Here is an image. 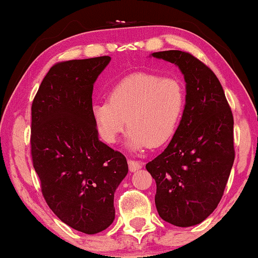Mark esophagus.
<instances>
[{
    "label": "esophagus",
    "mask_w": 258,
    "mask_h": 258,
    "mask_svg": "<svg viewBox=\"0 0 258 258\" xmlns=\"http://www.w3.org/2000/svg\"><path fill=\"white\" fill-rule=\"evenodd\" d=\"M128 165H129V169L132 172H135L137 170H140L141 168H142L143 163L142 162H139V161H134V160H128Z\"/></svg>",
    "instance_id": "esophagus-1"
}]
</instances>
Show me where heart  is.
Segmentation results:
<instances>
[{
	"label": "heart",
	"mask_w": 258,
	"mask_h": 258,
	"mask_svg": "<svg viewBox=\"0 0 258 258\" xmlns=\"http://www.w3.org/2000/svg\"><path fill=\"white\" fill-rule=\"evenodd\" d=\"M185 88L178 79L136 73L116 83L108 102L93 107V116L102 139L114 143L130 128L128 148L141 151L161 147L175 135L184 112Z\"/></svg>",
	"instance_id": "b5f03b06"
}]
</instances>
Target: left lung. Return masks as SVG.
Masks as SVG:
<instances>
[{
    "label": "left lung",
    "mask_w": 258,
    "mask_h": 258,
    "mask_svg": "<svg viewBox=\"0 0 258 258\" xmlns=\"http://www.w3.org/2000/svg\"><path fill=\"white\" fill-rule=\"evenodd\" d=\"M153 57L178 67L186 102L175 135L146 168L156 182L155 204L162 220L192 227L216 209L235 160L234 117L213 70L181 50Z\"/></svg>",
    "instance_id": "8db88e82"
}]
</instances>
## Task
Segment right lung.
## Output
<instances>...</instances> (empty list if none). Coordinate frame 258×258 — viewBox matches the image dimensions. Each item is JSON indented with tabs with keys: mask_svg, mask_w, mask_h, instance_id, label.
Wrapping results in <instances>:
<instances>
[{
	"mask_svg": "<svg viewBox=\"0 0 258 258\" xmlns=\"http://www.w3.org/2000/svg\"><path fill=\"white\" fill-rule=\"evenodd\" d=\"M109 56L52 66L31 105V157L49 208L63 223L94 235L115 220L114 194L128 174L124 155L98 139L94 83Z\"/></svg>",
	"mask_w": 258,
	"mask_h": 258,
	"instance_id": "add662e5",
	"label": "right lung"
}]
</instances>
